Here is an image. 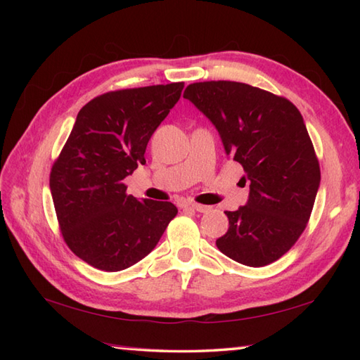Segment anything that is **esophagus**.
<instances>
[{"label":"esophagus","mask_w":360,"mask_h":360,"mask_svg":"<svg viewBox=\"0 0 360 360\" xmlns=\"http://www.w3.org/2000/svg\"><path fill=\"white\" fill-rule=\"evenodd\" d=\"M187 207L193 209V210L200 212V213H205V212H209V210L212 209L210 205H202V204H196V202H190V204H187Z\"/></svg>","instance_id":"esophagus-1"}]
</instances>
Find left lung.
Listing matches in <instances>:
<instances>
[{"label":"left lung","mask_w":360,"mask_h":360,"mask_svg":"<svg viewBox=\"0 0 360 360\" xmlns=\"http://www.w3.org/2000/svg\"><path fill=\"white\" fill-rule=\"evenodd\" d=\"M218 129L227 155L244 168L249 200L226 212L218 249L241 264L274 263L307 227L320 167L300 111L288 98L240 82H200L184 91Z\"/></svg>","instance_id":"obj_1"}]
</instances>
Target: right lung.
Listing matches in <instances>:
<instances>
[{"label": "right lung", "mask_w": 360, "mask_h": 360, "mask_svg": "<svg viewBox=\"0 0 360 360\" xmlns=\"http://www.w3.org/2000/svg\"><path fill=\"white\" fill-rule=\"evenodd\" d=\"M184 83L111 91L79 111L49 178L60 231L96 269L124 271L156 248L178 209L136 200L124 179L145 164V150Z\"/></svg>", "instance_id": "obj_1"}]
</instances>
